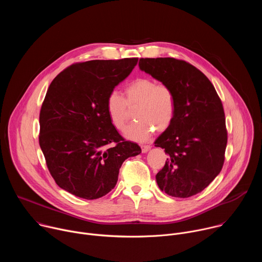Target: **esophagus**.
I'll use <instances>...</instances> for the list:
<instances>
[{
    "mask_svg": "<svg viewBox=\"0 0 262 262\" xmlns=\"http://www.w3.org/2000/svg\"><path fill=\"white\" fill-rule=\"evenodd\" d=\"M150 146H149V145H143L142 146V152L143 154H146V152H148L149 150H150Z\"/></svg>",
    "mask_w": 262,
    "mask_h": 262,
    "instance_id": "esophagus-1",
    "label": "esophagus"
}]
</instances>
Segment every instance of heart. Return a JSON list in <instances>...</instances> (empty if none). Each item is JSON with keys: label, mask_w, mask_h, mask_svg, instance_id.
<instances>
[{"label": "heart", "mask_w": 262, "mask_h": 262, "mask_svg": "<svg viewBox=\"0 0 262 262\" xmlns=\"http://www.w3.org/2000/svg\"><path fill=\"white\" fill-rule=\"evenodd\" d=\"M126 99L117 91H112L105 100L106 114L117 129H123L128 115V105L137 104L136 122L123 132L127 140L145 142L154 134L166 130L175 116V95L164 84H158L149 78H139L125 88Z\"/></svg>", "instance_id": "heart-1"}]
</instances>
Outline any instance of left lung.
<instances>
[{
  "instance_id": "left-lung-1",
  "label": "left lung",
  "mask_w": 262,
  "mask_h": 262,
  "mask_svg": "<svg viewBox=\"0 0 262 262\" xmlns=\"http://www.w3.org/2000/svg\"><path fill=\"white\" fill-rule=\"evenodd\" d=\"M139 68L169 86L175 95V116L156 140L169 158L157 174L159 188L188 198L217 176L227 145L225 114L210 81L195 66L174 58H143Z\"/></svg>"
}]
</instances>
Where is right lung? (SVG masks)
I'll use <instances>...</instances> for the list:
<instances>
[{
    "instance_id": "add662e5",
    "label": "right lung",
    "mask_w": 262,
    "mask_h": 262,
    "mask_svg": "<svg viewBox=\"0 0 262 262\" xmlns=\"http://www.w3.org/2000/svg\"><path fill=\"white\" fill-rule=\"evenodd\" d=\"M138 58L71 65L51 83L41 106L39 145L56 183L87 200L115 188L123 162L141 154L110 121L105 100ZM112 143V145L109 144Z\"/></svg>"
}]
</instances>
